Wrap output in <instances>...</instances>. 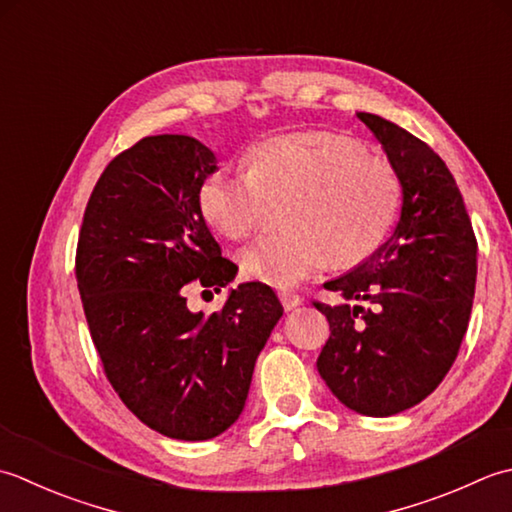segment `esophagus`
Returning a JSON list of instances; mask_svg holds the SVG:
<instances>
[{
  "label": "esophagus",
  "mask_w": 512,
  "mask_h": 512,
  "mask_svg": "<svg viewBox=\"0 0 512 512\" xmlns=\"http://www.w3.org/2000/svg\"><path fill=\"white\" fill-rule=\"evenodd\" d=\"M278 298H280V302H283V307H285V311H291V309H296L300 302H302V298L298 296V294H291V291H280L278 294Z\"/></svg>",
  "instance_id": "obj_1"
}]
</instances>
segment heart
<instances>
[{
  "label": "heart",
  "mask_w": 512,
  "mask_h": 512,
  "mask_svg": "<svg viewBox=\"0 0 512 512\" xmlns=\"http://www.w3.org/2000/svg\"><path fill=\"white\" fill-rule=\"evenodd\" d=\"M400 176L362 143L327 132L280 134L256 143L249 170L218 168L198 187V210L241 241L265 223L269 203H287L283 232L241 252L243 276L287 289L329 260L351 267L378 252L398 218Z\"/></svg>",
  "instance_id": "1"
}]
</instances>
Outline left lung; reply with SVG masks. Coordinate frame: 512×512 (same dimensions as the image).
I'll return each mask as SVG.
<instances>
[{
    "label": "left lung",
    "mask_w": 512,
    "mask_h": 512,
    "mask_svg": "<svg viewBox=\"0 0 512 512\" xmlns=\"http://www.w3.org/2000/svg\"><path fill=\"white\" fill-rule=\"evenodd\" d=\"M356 117L400 176L402 210L378 252L325 283L342 302H314L331 329L316 367L347 409L389 417L422 402L453 367L471 318L477 241L440 156L378 114Z\"/></svg>",
    "instance_id": "1"
}]
</instances>
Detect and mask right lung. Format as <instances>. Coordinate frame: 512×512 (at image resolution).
<instances>
[{"mask_svg":"<svg viewBox=\"0 0 512 512\" xmlns=\"http://www.w3.org/2000/svg\"><path fill=\"white\" fill-rule=\"evenodd\" d=\"M214 170V152L194 137L141 139L99 176L77 245V287L110 384L143 424L185 442L238 420L283 318L263 283L229 289L214 314L187 309V283L221 291L238 271L198 210Z\"/></svg>","mask_w":512,"mask_h":512,"instance_id":"right-lung-1","label":"right lung"}]
</instances>
